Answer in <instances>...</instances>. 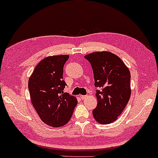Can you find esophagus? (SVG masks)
<instances>
[{
    "label": "esophagus",
    "mask_w": 158,
    "mask_h": 158,
    "mask_svg": "<svg viewBox=\"0 0 158 158\" xmlns=\"http://www.w3.org/2000/svg\"><path fill=\"white\" fill-rule=\"evenodd\" d=\"M80 98H81L82 99H85L86 98L87 96H85V95H80Z\"/></svg>",
    "instance_id": "obj_1"
}]
</instances>
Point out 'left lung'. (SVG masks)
<instances>
[{
	"instance_id": "8db88e82",
	"label": "left lung",
	"mask_w": 158,
	"mask_h": 158,
	"mask_svg": "<svg viewBox=\"0 0 158 158\" xmlns=\"http://www.w3.org/2000/svg\"><path fill=\"white\" fill-rule=\"evenodd\" d=\"M85 58L93 69L94 85L101 88L95 94L98 105L93 111L94 119L101 124L112 123L130 99L129 70L118 56L106 51L91 53Z\"/></svg>"
}]
</instances>
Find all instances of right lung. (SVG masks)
I'll use <instances>...</instances> for the list:
<instances>
[{"label": "right lung", "instance_id": "add662e5", "mask_svg": "<svg viewBox=\"0 0 158 158\" xmlns=\"http://www.w3.org/2000/svg\"><path fill=\"white\" fill-rule=\"evenodd\" d=\"M69 55L47 56L39 63L29 78L31 104L44 123L60 127L71 119L77 101L76 97L64 93V65Z\"/></svg>", "mask_w": 158, "mask_h": 158}]
</instances>
